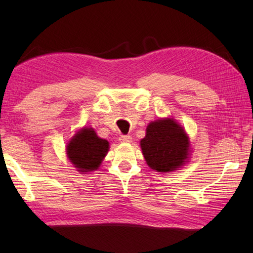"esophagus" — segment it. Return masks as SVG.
Instances as JSON below:
<instances>
[{
	"mask_svg": "<svg viewBox=\"0 0 253 253\" xmlns=\"http://www.w3.org/2000/svg\"><path fill=\"white\" fill-rule=\"evenodd\" d=\"M131 140H132V138L129 135H122L120 137V141L123 143H129V142H131Z\"/></svg>",
	"mask_w": 253,
	"mask_h": 253,
	"instance_id": "1",
	"label": "esophagus"
}]
</instances>
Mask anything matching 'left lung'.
<instances>
[{
	"label": "left lung",
	"mask_w": 253,
	"mask_h": 253,
	"mask_svg": "<svg viewBox=\"0 0 253 253\" xmlns=\"http://www.w3.org/2000/svg\"><path fill=\"white\" fill-rule=\"evenodd\" d=\"M140 146L150 168L165 173L184 164L189 141L184 128L170 118H165L149 124Z\"/></svg>",
	"instance_id": "8db88e82"
}]
</instances>
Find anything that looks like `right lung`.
I'll list each match as a JSON object with an SVG mask.
<instances>
[{
  "label": "right lung",
  "instance_id": "obj_1",
  "mask_svg": "<svg viewBox=\"0 0 253 253\" xmlns=\"http://www.w3.org/2000/svg\"><path fill=\"white\" fill-rule=\"evenodd\" d=\"M109 151V142L101 139L92 128H84L67 146V155L79 171L98 169Z\"/></svg>",
  "mask_w": 253,
  "mask_h": 253
}]
</instances>
